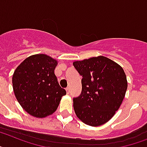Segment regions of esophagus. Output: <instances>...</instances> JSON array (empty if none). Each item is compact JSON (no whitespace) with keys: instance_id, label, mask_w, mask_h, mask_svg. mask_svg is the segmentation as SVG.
Listing matches in <instances>:
<instances>
[{"instance_id":"obj_1","label":"esophagus","mask_w":147,"mask_h":147,"mask_svg":"<svg viewBox=\"0 0 147 147\" xmlns=\"http://www.w3.org/2000/svg\"><path fill=\"white\" fill-rule=\"evenodd\" d=\"M66 92H67V94H69V93H70V88H66Z\"/></svg>"}]
</instances>
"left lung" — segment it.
Returning <instances> with one entry per match:
<instances>
[{
  "instance_id": "obj_1",
  "label": "left lung",
  "mask_w": 147,
  "mask_h": 147,
  "mask_svg": "<svg viewBox=\"0 0 147 147\" xmlns=\"http://www.w3.org/2000/svg\"><path fill=\"white\" fill-rule=\"evenodd\" d=\"M73 65L82 76V92L74 98L75 113L82 122L96 127L105 124L119 108L128 88L122 67L99 55Z\"/></svg>"
}]
</instances>
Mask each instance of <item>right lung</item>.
Returning <instances> with one entry per match:
<instances>
[{"label": "right lung", "instance_id": "1", "mask_svg": "<svg viewBox=\"0 0 147 147\" xmlns=\"http://www.w3.org/2000/svg\"><path fill=\"white\" fill-rule=\"evenodd\" d=\"M58 61L45 54L28 57L13 75V88L18 102L31 116L43 118L57 110L66 91L55 74Z\"/></svg>", "mask_w": 147, "mask_h": 147}]
</instances>
